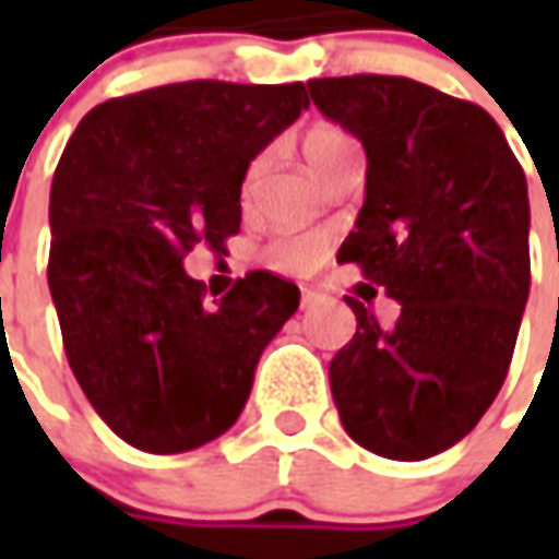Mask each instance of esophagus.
Listing matches in <instances>:
<instances>
[{"instance_id": "obj_1", "label": "esophagus", "mask_w": 559, "mask_h": 559, "mask_svg": "<svg viewBox=\"0 0 559 559\" xmlns=\"http://www.w3.org/2000/svg\"><path fill=\"white\" fill-rule=\"evenodd\" d=\"M313 301H317V292H313V289H301V308H311Z\"/></svg>"}]
</instances>
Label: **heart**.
I'll use <instances>...</instances> for the list:
<instances>
[{
  "mask_svg": "<svg viewBox=\"0 0 559 559\" xmlns=\"http://www.w3.org/2000/svg\"><path fill=\"white\" fill-rule=\"evenodd\" d=\"M355 142L342 127L335 123H313L311 130L301 136V152H305V162L317 164L323 162L326 155H333L335 148ZM261 164L254 162L248 167L246 183H254ZM267 261L276 270H289V273H308L320 261H323V239L320 236H286V239H276L273 246L267 248Z\"/></svg>",
  "mask_w": 559,
  "mask_h": 559,
  "instance_id": "heart-1",
  "label": "heart"
}]
</instances>
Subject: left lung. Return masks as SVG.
Instances as JSON below:
<instances>
[{
    "mask_svg": "<svg viewBox=\"0 0 559 559\" xmlns=\"http://www.w3.org/2000/svg\"><path fill=\"white\" fill-rule=\"evenodd\" d=\"M313 105L367 152L342 264L401 305L392 330L348 298L355 338L330 385L352 439L426 461L473 432L504 385L528 298L526 174L495 118L407 76L311 80Z\"/></svg>",
    "mask_w": 559,
    "mask_h": 559,
    "instance_id": "obj_1",
    "label": "left lung"
}]
</instances>
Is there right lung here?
I'll return each mask as SVG.
<instances>
[{
  "mask_svg": "<svg viewBox=\"0 0 559 559\" xmlns=\"http://www.w3.org/2000/svg\"><path fill=\"white\" fill-rule=\"evenodd\" d=\"M311 105L305 83L186 80L108 98L76 123L49 195V292L96 414L148 454L224 436L301 292L251 270L221 301L183 270L242 224L251 158Z\"/></svg>",
  "mask_w": 559,
  "mask_h": 559,
  "instance_id": "1",
  "label": "right lung"
}]
</instances>
